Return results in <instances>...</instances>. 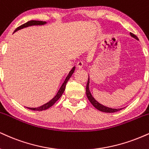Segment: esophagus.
Returning a JSON list of instances; mask_svg holds the SVG:
<instances>
[{"mask_svg":"<svg viewBox=\"0 0 149 149\" xmlns=\"http://www.w3.org/2000/svg\"><path fill=\"white\" fill-rule=\"evenodd\" d=\"M76 67H77V68H78V69H82V67H83V62H81V61H80V62H77Z\"/></svg>","mask_w":149,"mask_h":149,"instance_id":"esophagus-1","label":"esophagus"}]
</instances>
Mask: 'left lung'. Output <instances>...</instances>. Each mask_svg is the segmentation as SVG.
I'll list each match as a JSON object with an SVG mask.
<instances>
[{"mask_svg": "<svg viewBox=\"0 0 149 149\" xmlns=\"http://www.w3.org/2000/svg\"><path fill=\"white\" fill-rule=\"evenodd\" d=\"M130 36L137 39V40H139V39L137 38V37L136 35H134L130 33ZM86 94H87V98H88L89 101H90V103L92 104L93 106H94L95 108H96L97 110L101 111V112H107V113H112V112H118V111L122 110L123 108H118V109H115V108H111V107H108L105 106V105H102V104L99 103L98 102L96 101L95 98L93 97L92 94H91L90 91H89V77L88 78V81H87V87H86Z\"/></svg>", "mask_w": 149, "mask_h": 149, "instance_id": "8db88e82", "label": "left lung"}]
</instances>
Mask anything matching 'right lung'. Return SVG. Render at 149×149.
Segmentation results:
<instances>
[{"instance_id":"add662e5","label":"right lung","mask_w":149,"mask_h":149,"mask_svg":"<svg viewBox=\"0 0 149 149\" xmlns=\"http://www.w3.org/2000/svg\"><path fill=\"white\" fill-rule=\"evenodd\" d=\"M46 21H34V20H32V21H28V22L24 23V24L21 25L19 27H18V28L14 30V33H15V32H17V30H19L21 29H23V28H27V27L28 26H42V25H44L46 24ZM75 68L76 67H73L72 68V69L71 70V71H69V74H68V76H67V78H66L65 80H64L63 84H62V86H61V87L59 89V91L57 92V94L55 95V97L53 98L50 101H48V103H46L45 104H44V105H42V106H39L38 107H26L27 108L30 109V110H36V111H42V110H47L48 108H49V107H51L52 105H53V104H54L55 102H56L57 100L60 98L61 96H62V94H63L64 90H65V87H66V85H67L68 80H69V78H71V76H72V74L75 71Z\"/></svg>"}]
</instances>
